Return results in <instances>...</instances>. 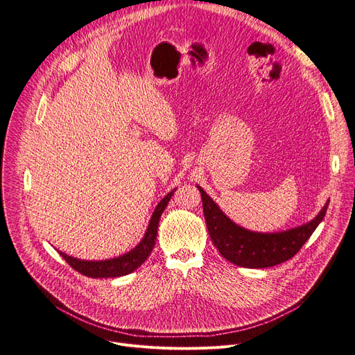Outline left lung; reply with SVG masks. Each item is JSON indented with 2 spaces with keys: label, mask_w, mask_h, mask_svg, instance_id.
<instances>
[{
  "label": "left lung",
  "mask_w": 355,
  "mask_h": 355,
  "mask_svg": "<svg viewBox=\"0 0 355 355\" xmlns=\"http://www.w3.org/2000/svg\"><path fill=\"white\" fill-rule=\"evenodd\" d=\"M198 189L202 195L203 215L212 242L225 259L243 268L274 266L297 255L321 223L328 209L327 202L317 218L302 226L278 234H258L235 225L222 214L218 205L200 186H198Z\"/></svg>",
  "instance_id": "8db88e82"
}]
</instances>
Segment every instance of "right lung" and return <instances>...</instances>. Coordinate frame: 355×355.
Returning a JSON list of instances; mask_svg holds the SVG:
<instances>
[{"mask_svg":"<svg viewBox=\"0 0 355 355\" xmlns=\"http://www.w3.org/2000/svg\"><path fill=\"white\" fill-rule=\"evenodd\" d=\"M172 195L173 192L168 193L159 202L152 215L148 231H146L143 241L129 254L109 259V261H81V259L71 258L62 252H60V255L73 269H76L77 272L86 275L89 278H116V277H123L133 272L135 269H137L146 259H148V257L153 251L155 241L157 236L159 219L164 211L166 205H168V202L171 200Z\"/></svg>","mask_w":355,"mask_h":355,"instance_id":"1","label":"right lung"}]
</instances>
